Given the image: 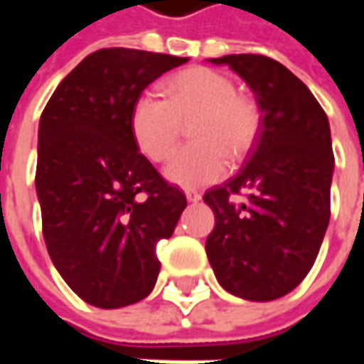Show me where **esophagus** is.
<instances>
[{"label": "esophagus", "instance_id": "esophagus-1", "mask_svg": "<svg viewBox=\"0 0 364 364\" xmlns=\"http://www.w3.org/2000/svg\"><path fill=\"white\" fill-rule=\"evenodd\" d=\"M185 197H187V200H189V203H198V200H200V193H198V191L187 189L185 191Z\"/></svg>", "mask_w": 364, "mask_h": 364}]
</instances>
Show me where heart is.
I'll list each match as a JSON object with an SVG mask.
<instances>
[{
  "instance_id": "obj_1",
  "label": "heart",
  "mask_w": 364,
  "mask_h": 364,
  "mask_svg": "<svg viewBox=\"0 0 364 364\" xmlns=\"http://www.w3.org/2000/svg\"><path fill=\"white\" fill-rule=\"evenodd\" d=\"M189 146L167 161V181L197 189L222 179L228 156L244 158L252 150L261 124L253 99L237 93L228 75L210 68H191L166 83V99L142 93L132 105L130 130L138 150L151 161L171 156L189 124Z\"/></svg>"
}]
</instances>
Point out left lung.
Masks as SVG:
<instances>
[{
    "mask_svg": "<svg viewBox=\"0 0 364 364\" xmlns=\"http://www.w3.org/2000/svg\"><path fill=\"white\" fill-rule=\"evenodd\" d=\"M244 80L261 111L259 134L245 166L205 193L214 213L206 255L234 296L269 302L304 281L329 224L333 177L331 132L312 91L290 70L261 54L210 58ZM248 191V203L232 194Z\"/></svg>",
    "mask_w": 364,
    "mask_h": 364,
    "instance_id": "obj_1",
    "label": "left lung"
}]
</instances>
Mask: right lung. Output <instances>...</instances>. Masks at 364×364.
<instances>
[{
    "label": "right lung",
    "instance_id": "add662e5",
    "mask_svg": "<svg viewBox=\"0 0 364 364\" xmlns=\"http://www.w3.org/2000/svg\"><path fill=\"white\" fill-rule=\"evenodd\" d=\"M189 58L103 48L60 82L38 124L36 197L54 267L87 304H136L158 281L156 245L187 206L138 151L130 112L159 75Z\"/></svg>",
    "mask_w": 364,
    "mask_h": 364
}]
</instances>
